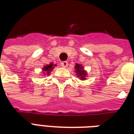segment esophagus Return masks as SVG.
<instances>
[{
	"label": "esophagus",
	"mask_w": 134,
	"mask_h": 134,
	"mask_svg": "<svg viewBox=\"0 0 134 134\" xmlns=\"http://www.w3.org/2000/svg\"><path fill=\"white\" fill-rule=\"evenodd\" d=\"M61 65L63 67H67L68 66V62L67 61L62 62H61Z\"/></svg>",
	"instance_id": "1"
}]
</instances>
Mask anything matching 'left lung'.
<instances>
[{
    "label": "left lung",
    "instance_id": "left-lung-1",
    "mask_svg": "<svg viewBox=\"0 0 134 134\" xmlns=\"http://www.w3.org/2000/svg\"><path fill=\"white\" fill-rule=\"evenodd\" d=\"M75 67L76 73L78 75V77H80V79H81V80H85V77L87 75H86V72L83 70V67L79 64H76Z\"/></svg>",
    "mask_w": 134,
    "mask_h": 134
}]
</instances>
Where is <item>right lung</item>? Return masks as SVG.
<instances>
[{
    "instance_id": "obj_1",
    "label": "right lung",
    "mask_w": 134,
    "mask_h": 134,
    "mask_svg": "<svg viewBox=\"0 0 134 134\" xmlns=\"http://www.w3.org/2000/svg\"><path fill=\"white\" fill-rule=\"evenodd\" d=\"M56 65H54V67H55ZM54 65H53V64H50L49 65H47V66H45V67H44V68H43V71H45V72H47V75L49 74V72L52 71V70H53V68H54Z\"/></svg>"
}]
</instances>
